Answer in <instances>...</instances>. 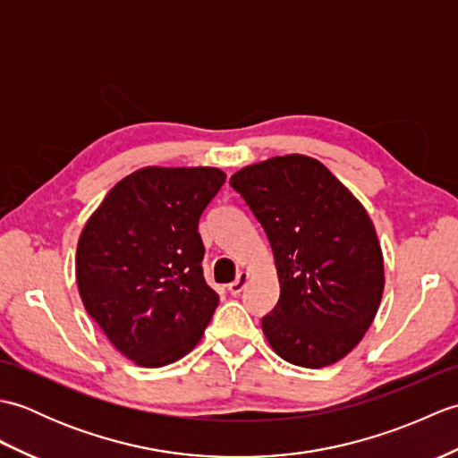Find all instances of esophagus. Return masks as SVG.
I'll return each instance as SVG.
<instances>
[{
    "instance_id": "obj_1",
    "label": "esophagus",
    "mask_w": 458,
    "mask_h": 458,
    "mask_svg": "<svg viewBox=\"0 0 458 458\" xmlns=\"http://www.w3.org/2000/svg\"><path fill=\"white\" fill-rule=\"evenodd\" d=\"M248 274H246V271H240V274H238V277L234 279V281H232V284L228 285V291H230V295H240L242 293V291H244V287H246V284H248Z\"/></svg>"
}]
</instances>
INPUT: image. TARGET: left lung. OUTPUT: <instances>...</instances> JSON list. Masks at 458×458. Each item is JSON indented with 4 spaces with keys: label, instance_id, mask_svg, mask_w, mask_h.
Instances as JSON below:
<instances>
[{
    "label": "left lung",
    "instance_id": "left-lung-1",
    "mask_svg": "<svg viewBox=\"0 0 458 458\" xmlns=\"http://www.w3.org/2000/svg\"><path fill=\"white\" fill-rule=\"evenodd\" d=\"M274 251L279 301L261 318L267 343L287 362L325 368L352 350L384 293V258L374 224L323 163L285 155L230 177Z\"/></svg>",
    "mask_w": 458,
    "mask_h": 458
}]
</instances>
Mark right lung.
Masks as SVG:
<instances>
[{"instance_id":"obj_1","label":"right lung","mask_w":458,"mask_h":458,"mask_svg":"<svg viewBox=\"0 0 458 458\" xmlns=\"http://www.w3.org/2000/svg\"><path fill=\"white\" fill-rule=\"evenodd\" d=\"M224 181L214 167H145L86 222L76 248L84 309L138 366L177 362L210 323L218 295L202 276L199 220Z\"/></svg>"}]
</instances>
